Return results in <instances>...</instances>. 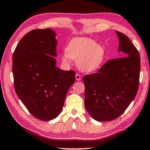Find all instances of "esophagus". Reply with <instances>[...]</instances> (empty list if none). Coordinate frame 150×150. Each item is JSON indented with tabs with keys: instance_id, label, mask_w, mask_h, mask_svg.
Masks as SVG:
<instances>
[{
	"instance_id": "esophagus-1",
	"label": "esophagus",
	"mask_w": 150,
	"mask_h": 150,
	"mask_svg": "<svg viewBox=\"0 0 150 150\" xmlns=\"http://www.w3.org/2000/svg\"><path fill=\"white\" fill-rule=\"evenodd\" d=\"M75 78H76V80H78V81H79V80H81V76H80L79 74H76Z\"/></svg>"
}]
</instances>
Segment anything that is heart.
Segmentation results:
<instances>
[{
	"instance_id": "1",
	"label": "heart",
	"mask_w": 150,
	"mask_h": 150,
	"mask_svg": "<svg viewBox=\"0 0 150 150\" xmlns=\"http://www.w3.org/2000/svg\"><path fill=\"white\" fill-rule=\"evenodd\" d=\"M66 53L61 54L63 63L69 64L71 59L76 60V66L81 71L92 73L101 66L105 57V49L101 45L86 37H76L69 42Z\"/></svg>"
}]
</instances>
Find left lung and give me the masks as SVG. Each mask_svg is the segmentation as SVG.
Here are the masks:
<instances>
[{
  "label": "left lung",
  "instance_id": "1",
  "mask_svg": "<svg viewBox=\"0 0 150 150\" xmlns=\"http://www.w3.org/2000/svg\"><path fill=\"white\" fill-rule=\"evenodd\" d=\"M121 57L108 61L98 72L83 77L84 105L99 122L116 119L125 111L137 93L140 56L125 34L116 31Z\"/></svg>",
  "mask_w": 150,
  "mask_h": 150
}]
</instances>
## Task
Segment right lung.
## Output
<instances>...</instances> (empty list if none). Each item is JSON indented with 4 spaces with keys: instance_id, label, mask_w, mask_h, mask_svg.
<instances>
[{
    "instance_id": "add662e5",
    "label": "right lung",
    "mask_w": 150,
    "mask_h": 150,
    "mask_svg": "<svg viewBox=\"0 0 150 150\" xmlns=\"http://www.w3.org/2000/svg\"><path fill=\"white\" fill-rule=\"evenodd\" d=\"M55 36L49 28L32 30L21 39L13 55L16 94L28 111L44 121L60 114L75 82L76 71L56 66Z\"/></svg>"
}]
</instances>
